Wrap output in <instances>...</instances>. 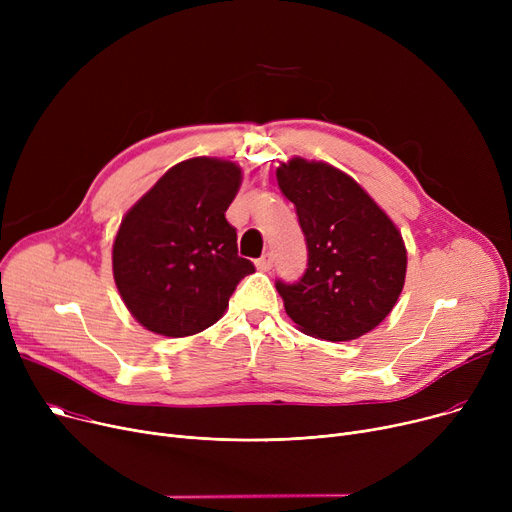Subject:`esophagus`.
<instances>
[{"mask_svg": "<svg viewBox=\"0 0 512 512\" xmlns=\"http://www.w3.org/2000/svg\"><path fill=\"white\" fill-rule=\"evenodd\" d=\"M255 265H257V270H261V272H270L272 265H274V259H272V255H263L255 261Z\"/></svg>", "mask_w": 512, "mask_h": 512, "instance_id": "esophagus-1", "label": "esophagus"}]
</instances>
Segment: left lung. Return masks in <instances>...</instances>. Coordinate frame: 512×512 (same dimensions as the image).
Wrapping results in <instances>:
<instances>
[{
  "instance_id": "left-lung-1",
  "label": "left lung",
  "mask_w": 512,
  "mask_h": 512,
  "mask_svg": "<svg viewBox=\"0 0 512 512\" xmlns=\"http://www.w3.org/2000/svg\"><path fill=\"white\" fill-rule=\"evenodd\" d=\"M307 242L299 282L276 280L288 317L301 332L355 340L382 324L405 286L407 249L398 228L344 172L301 157L276 172Z\"/></svg>"
}]
</instances>
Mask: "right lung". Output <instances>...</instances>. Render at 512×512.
<instances>
[{
  "instance_id": "right-lung-1",
  "label": "right lung",
  "mask_w": 512,
  "mask_h": 512,
  "mask_svg": "<svg viewBox=\"0 0 512 512\" xmlns=\"http://www.w3.org/2000/svg\"><path fill=\"white\" fill-rule=\"evenodd\" d=\"M232 161L193 157L161 176L124 215L114 240V280L128 311L161 336L213 326L255 265L238 257L226 209L238 193Z\"/></svg>"
}]
</instances>
